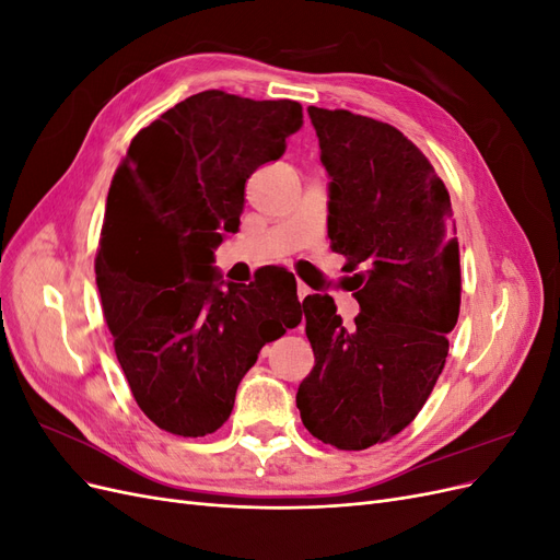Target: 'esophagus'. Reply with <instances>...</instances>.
<instances>
[{"mask_svg": "<svg viewBox=\"0 0 560 560\" xmlns=\"http://www.w3.org/2000/svg\"><path fill=\"white\" fill-rule=\"evenodd\" d=\"M296 294H299V301H303V299H306V296H311V294H313V290H311L308 284L299 282V284H296Z\"/></svg>", "mask_w": 560, "mask_h": 560, "instance_id": "34e87169", "label": "esophagus"}]
</instances>
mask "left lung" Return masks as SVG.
Returning a JSON list of instances; mask_svg holds the SVG:
<instances>
[{"instance_id":"obj_1","label":"left lung","mask_w":560,"mask_h":560,"mask_svg":"<svg viewBox=\"0 0 560 560\" xmlns=\"http://www.w3.org/2000/svg\"><path fill=\"white\" fill-rule=\"evenodd\" d=\"M329 182L331 249L360 303L346 327L327 294L303 299L315 366L296 406L306 430L341 451L399 434L442 374L460 313L451 196L425 154L389 124L308 107Z\"/></svg>"}]
</instances>
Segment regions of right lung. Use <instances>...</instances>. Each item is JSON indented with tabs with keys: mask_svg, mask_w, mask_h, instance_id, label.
Returning <instances> with one entry per match:
<instances>
[{
	"mask_svg": "<svg viewBox=\"0 0 560 560\" xmlns=\"http://www.w3.org/2000/svg\"><path fill=\"white\" fill-rule=\"evenodd\" d=\"M301 126L294 100L202 91L135 135L116 167L95 282L130 393L165 432L222 428L259 350L301 322L287 315L292 273L222 287L212 266L241 226L245 182Z\"/></svg>",
	"mask_w": 560,
	"mask_h": 560,
	"instance_id": "add662e5",
	"label": "right lung"
}]
</instances>
